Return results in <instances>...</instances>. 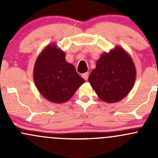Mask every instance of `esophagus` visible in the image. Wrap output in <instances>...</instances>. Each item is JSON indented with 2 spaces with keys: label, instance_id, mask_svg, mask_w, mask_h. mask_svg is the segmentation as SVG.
<instances>
[{
  "label": "esophagus",
  "instance_id": "34e87169",
  "mask_svg": "<svg viewBox=\"0 0 158 158\" xmlns=\"http://www.w3.org/2000/svg\"><path fill=\"white\" fill-rule=\"evenodd\" d=\"M82 78H83L85 80H88V78H89V73H83V74L82 75Z\"/></svg>",
  "mask_w": 158,
  "mask_h": 158
}]
</instances>
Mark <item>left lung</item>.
<instances>
[{
  "mask_svg": "<svg viewBox=\"0 0 158 158\" xmlns=\"http://www.w3.org/2000/svg\"><path fill=\"white\" fill-rule=\"evenodd\" d=\"M136 79L133 60L121 47L116 46L100 56L89 76V82L100 99L107 103L121 101L131 90Z\"/></svg>",
  "mask_w": 158,
  "mask_h": 158,
  "instance_id": "1",
  "label": "left lung"
}]
</instances>
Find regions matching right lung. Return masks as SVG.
Listing matches in <instances>:
<instances>
[{"label":"right lung","mask_w":158,"mask_h":158,"mask_svg":"<svg viewBox=\"0 0 158 158\" xmlns=\"http://www.w3.org/2000/svg\"><path fill=\"white\" fill-rule=\"evenodd\" d=\"M65 57L64 51L49 44L39 54L33 67V80L40 93L57 104L69 101L85 82Z\"/></svg>","instance_id":"obj_1"}]
</instances>
